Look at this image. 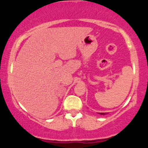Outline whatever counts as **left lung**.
Wrapping results in <instances>:
<instances>
[{"label": "left lung", "instance_id": "8db88e82", "mask_svg": "<svg viewBox=\"0 0 148 148\" xmlns=\"http://www.w3.org/2000/svg\"><path fill=\"white\" fill-rule=\"evenodd\" d=\"M99 114H101V115H105V114H106V113H100Z\"/></svg>", "mask_w": 148, "mask_h": 148}]
</instances>
